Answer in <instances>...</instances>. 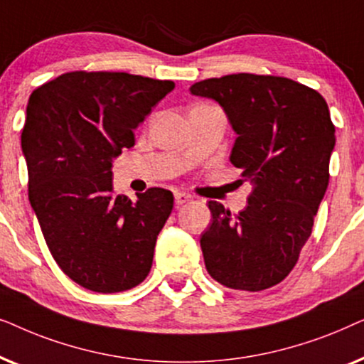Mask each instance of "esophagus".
<instances>
[{
    "label": "esophagus",
    "mask_w": 364,
    "mask_h": 364,
    "mask_svg": "<svg viewBox=\"0 0 364 364\" xmlns=\"http://www.w3.org/2000/svg\"><path fill=\"white\" fill-rule=\"evenodd\" d=\"M173 198H176L177 205H183V203H187V202L192 200V196H191V193H186V192H176V196H173Z\"/></svg>",
    "instance_id": "obj_1"
}]
</instances>
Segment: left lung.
<instances>
[{
  "mask_svg": "<svg viewBox=\"0 0 364 364\" xmlns=\"http://www.w3.org/2000/svg\"><path fill=\"white\" fill-rule=\"evenodd\" d=\"M191 92L223 107L238 136L230 162L253 186L237 215L208 202L207 272L233 290L275 287L296 265L330 181L336 137L328 104L293 79L250 73L198 81Z\"/></svg>",
  "mask_w": 364,
  "mask_h": 364,
  "instance_id": "obj_1",
  "label": "left lung"
}]
</instances>
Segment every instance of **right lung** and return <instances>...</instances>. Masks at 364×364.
Instances as JSON below:
<instances>
[{"instance_id":"add662e5","label":"right lung","mask_w":364,"mask_h":364,"mask_svg":"<svg viewBox=\"0 0 364 364\" xmlns=\"http://www.w3.org/2000/svg\"><path fill=\"white\" fill-rule=\"evenodd\" d=\"M173 89L129 73L73 71L34 89L21 147L28 197L59 268L87 290L117 293L146 280L173 207L151 187L136 200L112 187V159Z\"/></svg>"}]
</instances>
